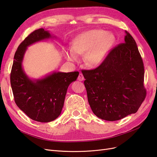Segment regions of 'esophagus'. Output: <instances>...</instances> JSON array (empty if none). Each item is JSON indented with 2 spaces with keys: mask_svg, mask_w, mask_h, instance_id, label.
<instances>
[{
  "mask_svg": "<svg viewBox=\"0 0 157 157\" xmlns=\"http://www.w3.org/2000/svg\"><path fill=\"white\" fill-rule=\"evenodd\" d=\"M84 76L82 75V73H80L78 75V80H80V81H82V80H84Z\"/></svg>",
  "mask_w": 157,
  "mask_h": 157,
  "instance_id": "esophagus-1",
  "label": "esophagus"
}]
</instances>
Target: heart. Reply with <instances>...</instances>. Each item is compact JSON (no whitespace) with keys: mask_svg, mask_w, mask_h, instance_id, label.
<instances>
[{"mask_svg":"<svg viewBox=\"0 0 157 157\" xmlns=\"http://www.w3.org/2000/svg\"><path fill=\"white\" fill-rule=\"evenodd\" d=\"M115 42L112 33L102 29L84 31L76 36L72 42V48L66 52L71 61L78 60V55H86L84 62L89 67H97L103 63Z\"/></svg>","mask_w":157,"mask_h":157,"instance_id":"heart-1","label":"heart"}]
</instances>
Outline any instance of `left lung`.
<instances>
[{"label": "left lung", "instance_id": "1", "mask_svg": "<svg viewBox=\"0 0 157 157\" xmlns=\"http://www.w3.org/2000/svg\"><path fill=\"white\" fill-rule=\"evenodd\" d=\"M125 33L124 43L113 48L103 63L82 71L90 107L108 121L136 113L146 96L143 60L134 38Z\"/></svg>", "mask_w": 157, "mask_h": 157}]
</instances>
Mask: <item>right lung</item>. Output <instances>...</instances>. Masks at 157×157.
Returning <instances> with one entry per match:
<instances>
[{
  "mask_svg": "<svg viewBox=\"0 0 157 157\" xmlns=\"http://www.w3.org/2000/svg\"><path fill=\"white\" fill-rule=\"evenodd\" d=\"M52 38L48 31L39 29L31 33L19 45L14 55L10 83L16 105L32 120L48 122L61 114L69 84L77 80L78 71L54 72L39 79H31L22 67L27 47Z\"/></svg>",
  "mask_w": 157,
  "mask_h": 157,
  "instance_id": "add662e5",
  "label": "right lung"
}]
</instances>
